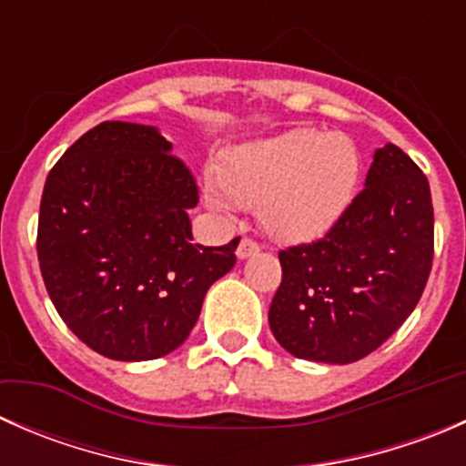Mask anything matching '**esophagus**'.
Returning a JSON list of instances; mask_svg holds the SVG:
<instances>
[{"mask_svg":"<svg viewBox=\"0 0 466 466\" xmlns=\"http://www.w3.org/2000/svg\"><path fill=\"white\" fill-rule=\"evenodd\" d=\"M259 250L261 248L257 241H252V238H241V243H238L237 248V257L238 259H248V257H255Z\"/></svg>","mask_w":466,"mask_h":466,"instance_id":"1","label":"esophagus"}]
</instances>
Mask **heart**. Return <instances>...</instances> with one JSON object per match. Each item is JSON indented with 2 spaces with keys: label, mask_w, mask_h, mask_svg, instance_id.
<instances>
[{
  "label": "heart",
  "mask_w": 466,
  "mask_h": 466,
  "mask_svg": "<svg viewBox=\"0 0 466 466\" xmlns=\"http://www.w3.org/2000/svg\"><path fill=\"white\" fill-rule=\"evenodd\" d=\"M216 180L218 185H205V198L214 209L257 205L270 237L313 241L354 203L360 155L342 133L293 128L228 150L218 159Z\"/></svg>",
  "instance_id": "heart-1"
}]
</instances>
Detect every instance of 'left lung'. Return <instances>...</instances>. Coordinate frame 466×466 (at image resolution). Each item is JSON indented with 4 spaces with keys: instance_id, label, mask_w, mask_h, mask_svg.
I'll return each instance as SVG.
<instances>
[{
    "instance_id": "left-lung-1",
    "label": "left lung",
    "mask_w": 466,
    "mask_h": 466,
    "mask_svg": "<svg viewBox=\"0 0 466 466\" xmlns=\"http://www.w3.org/2000/svg\"><path fill=\"white\" fill-rule=\"evenodd\" d=\"M268 322L298 359L354 363L420 302L433 266V203L421 168L385 144L360 191L322 238L279 252Z\"/></svg>"
}]
</instances>
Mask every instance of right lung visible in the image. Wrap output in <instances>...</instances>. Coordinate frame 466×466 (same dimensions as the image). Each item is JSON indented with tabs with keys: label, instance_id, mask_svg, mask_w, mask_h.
I'll use <instances>...</instances> for the list:
<instances>
[{
	"label": "right lung",
	"instance_id": "right-lung-1",
	"mask_svg": "<svg viewBox=\"0 0 466 466\" xmlns=\"http://www.w3.org/2000/svg\"><path fill=\"white\" fill-rule=\"evenodd\" d=\"M196 205L194 176L153 126L103 121L56 162L37 261L56 311L87 347L133 363L187 340L238 246L194 243Z\"/></svg>",
	"mask_w": 466,
	"mask_h": 466
}]
</instances>
